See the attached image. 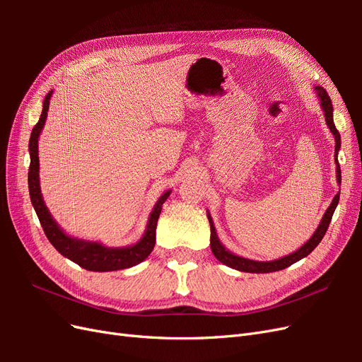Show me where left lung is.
<instances>
[{
  "label": "left lung",
  "instance_id": "1",
  "mask_svg": "<svg viewBox=\"0 0 362 362\" xmlns=\"http://www.w3.org/2000/svg\"><path fill=\"white\" fill-rule=\"evenodd\" d=\"M315 90H317V95H319L320 101H322V107H323L325 117H326V124H327V127H329L331 133L335 137V151L338 152L339 146H341V141H339L341 139H339V133H338V129L335 128V124H334V117H332L334 108H332L331 98L322 86H317ZM335 160H337V154H335ZM337 180H338V184L341 182V170H339V166H337ZM338 201H339V193L335 194V198H334L332 204L329 205V208L326 210L319 228L315 229V233L313 234V237L308 240V242H306L300 249L293 252V254L284 257V258H279V259H275V261H254V259H247V258H242V257H237V255L231 254V252L226 250L222 246V243L218 242L217 234H216V228L213 225L211 217L208 216V221H210V226H211V252L218 261L223 262V264L229 266L231 269L240 270V272L269 273V272H278V270H282V269H287L288 266L294 264L296 261H299V259L305 258L306 255H310L311 252L315 249V246L322 242V238L326 234L327 228H329L331 218H332V214H334L335 208L338 205Z\"/></svg>",
  "mask_w": 362,
  "mask_h": 362
}]
</instances>
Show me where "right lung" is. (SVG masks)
<instances>
[{
    "label": "right lung",
    "instance_id": "obj_1",
    "mask_svg": "<svg viewBox=\"0 0 362 362\" xmlns=\"http://www.w3.org/2000/svg\"><path fill=\"white\" fill-rule=\"evenodd\" d=\"M52 92H49L45 100H43V110L40 115L39 122L35 125L30 136V170H28V190L31 204L35 206L36 214L39 217V222L43 228V233L48 237L51 245L56 247L63 257L69 258L71 261L76 262L80 267L92 272H113L120 269L133 267L139 262L148 258V255L156 246V229L157 222L161 213V205L168 199L170 192H166L161 194V198L156 204L154 210L151 213L149 222L146 226V233L141 237L139 243L134 246L128 247H105L100 243L95 242H84V240L71 238L69 235L64 234L59 225L54 222L51 217L48 208L43 204L40 187H39V156H37V140L39 134L45 125L48 108H49V100Z\"/></svg>",
    "mask_w": 362,
    "mask_h": 362
}]
</instances>
